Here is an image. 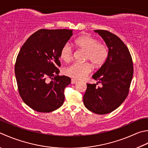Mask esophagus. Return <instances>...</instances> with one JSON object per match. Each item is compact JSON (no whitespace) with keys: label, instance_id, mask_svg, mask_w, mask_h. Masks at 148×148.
<instances>
[{"label":"esophagus","instance_id":"34e87169","mask_svg":"<svg viewBox=\"0 0 148 148\" xmlns=\"http://www.w3.org/2000/svg\"><path fill=\"white\" fill-rule=\"evenodd\" d=\"M77 83V80L74 79H71V83L72 84H75V83Z\"/></svg>","mask_w":148,"mask_h":148}]
</instances>
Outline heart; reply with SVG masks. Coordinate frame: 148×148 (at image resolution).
I'll return each instance as SVG.
<instances>
[{
    "mask_svg": "<svg viewBox=\"0 0 148 148\" xmlns=\"http://www.w3.org/2000/svg\"><path fill=\"white\" fill-rule=\"evenodd\" d=\"M76 47L85 52L84 58L89 60L95 66H101L108 58V48L104 43H99L95 38L88 34L82 35L75 40ZM73 56L71 47L68 43L63 45L60 50V57L64 62L71 61ZM92 66L88 62L72 63L65 69V74L75 79H83L91 72Z\"/></svg>",
    "mask_w": 148,
    "mask_h": 148,
    "instance_id": "b5f03b06",
    "label": "heart"
}]
</instances>
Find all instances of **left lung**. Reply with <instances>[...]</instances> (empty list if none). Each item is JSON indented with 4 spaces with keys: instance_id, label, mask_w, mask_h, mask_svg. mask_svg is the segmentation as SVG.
<instances>
[{
    "instance_id": "obj_1",
    "label": "left lung",
    "mask_w": 148,
    "mask_h": 148,
    "mask_svg": "<svg viewBox=\"0 0 148 148\" xmlns=\"http://www.w3.org/2000/svg\"><path fill=\"white\" fill-rule=\"evenodd\" d=\"M94 31L105 40L109 55L106 62L92 76L103 86L86 84L83 103L90 111L103 115L115 110L128 96L134 65L128 47L119 38L106 30Z\"/></svg>"
}]
</instances>
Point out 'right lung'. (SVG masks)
I'll return each mask as SVG.
<instances>
[{
  "label": "right lung",
  "mask_w": 148,
  "mask_h": 148,
  "mask_svg": "<svg viewBox=\"0 0 148 148\" xmlns=\"http://www.w3.org/2000/svg\"><path fill=\"white\" fill-rule=\"evenodd\" d=\"M72 35L69 29H42L20 49L14 65L18 93L34 110L51 112L64 102L65 88L71 79L59 75L60 53Z\"/></svg>",
  "instance_id": "obj_1"
}]
</instances>
